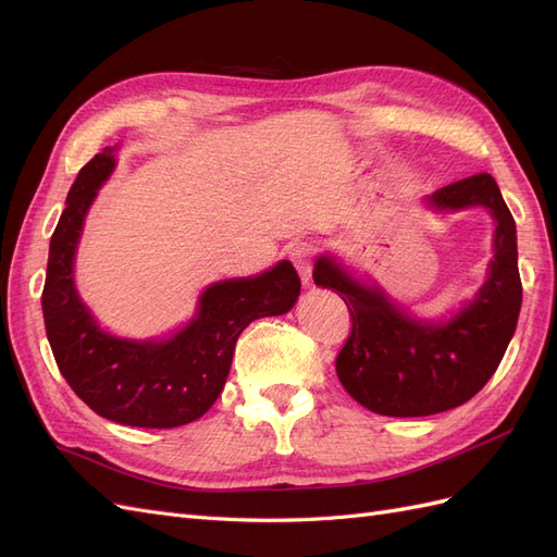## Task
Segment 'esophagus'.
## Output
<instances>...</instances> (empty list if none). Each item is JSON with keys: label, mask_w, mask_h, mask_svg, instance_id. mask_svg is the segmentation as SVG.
Segmentation results:
<instances>
[{"label": "esophagus", "mask_w": 557, "mask_h": 557, "mask_svg": "<svg viewBox=\"0 0 557 557\" xmlns=\"http://www.w3.org/2000/svg\"><path fill=\"white\" fill-rule=\"evenodd\" d=\"M311 258H313V246L309 242H295L290 248V260L299 272V278L305 285L311 283Z\"/></svg>", "instance_id": "obj_1"}]
</instances>
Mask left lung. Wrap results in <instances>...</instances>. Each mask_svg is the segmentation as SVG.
Here are the masks:
<instances>
[{"instance_id":"left-lung-1","label":"left lung","mask_w":557,"mask_h":557,"mask_svg":"<svg viewBox=\"0 0 557 557\" xmlns=\"http://www.w3.org/2000/svg\"><path fill=\"white\" fill-rule=\"evenodd\" d=\"M428 205L436 211L485 207L495 221L487 281L444 323L413 318L332 256H320L313 267L315 285L339 293L350 311L336 376L352 399L381 416H432L469 401L497 372L520 313L516 223L495 178L474 174L455 181L432 193Z\"/></svg>"}]
</instances>
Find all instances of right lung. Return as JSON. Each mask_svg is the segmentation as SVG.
<instances>
[{"instance_id":"obj_1","label":"right lung","mask_w":557,"mask_h":557,"mask_svg":"<svg viewBox=\"0 0 557 557\" xmlns=\"http://www.w3.org/2000/svg\"><path fill=\"white\" fill-rule=\"evenodd\" d=\"M104 148L78 172L50 237L44 323L55 362L72 391L113 423L166 430L205 416L227 381L239 334L264 315L295 307L299 276L288 260L260 276L218 281L201 293L197 315L170 339L134 342L97 325L74 285L83 221L115 166Z\"/></svg>"}]
</instances>
